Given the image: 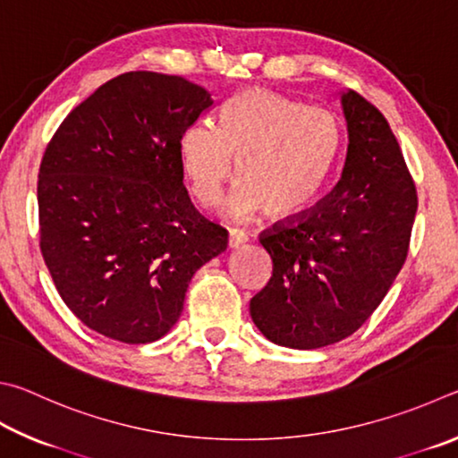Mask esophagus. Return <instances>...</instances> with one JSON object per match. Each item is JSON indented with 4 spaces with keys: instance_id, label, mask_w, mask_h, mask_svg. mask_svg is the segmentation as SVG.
<instances>
[{
    "instance_id": "esophagus-1",
    "label": "esophagus",
    "mask_w": 458,
    "mask_h": 458,
    "mask_svg": "<svg viewBox=\"0 0 458 458\" xmlns=\"http://www.w3.org/2000/svg\"><path fill=\"white\" fill-rule=\"evenodd\" d=\"M245 242H247V235L243 233V231H237V229L229 231V239H227L229 250H239V247H242Z\"/></svg>"
}]
</instances>
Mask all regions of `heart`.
I'll return each mask as SVG.
<instances>
[{
	"mask_svg": "<svg viewBox=\"0 0 458 458\" xmlns=\"http://www.w3.org/2000/svg\"><path fill=\"white\" fill-rule=\"evenodd\" d=\"M340 147L326 110L269 90H242L223 106L221 126L195 124L181 139V166L197 203L211 208L233 179L225 215L247 221L266 208L276 221L308 213L322 195Z\"/></svg>",
	"mask_w": 458,
	"mask_h": 458,
	"instance_id": "1",
	"label": "heart"
}]
</instances>
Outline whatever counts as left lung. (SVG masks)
<instances>
[{"label": "left lung", "mask_w": 458, "mask_h": 458, "mask_svg": "<svg viewBox=\"0 0 458 458\" xmlns=\"http://www.w3.org/2000/svg\"><path fill=\"white\" fill-rule=\"evenodd\" d=\"M348 147L330 195L298 219L259 235L274 274L253 295V324L293 350L330 346L354 334L403 269L416 187L382 112L342 92Z\"/></svg>", "instance_id": "1"}]
</instances>
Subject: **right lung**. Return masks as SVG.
Returning <instances> with one entry per match:
<instances>
[{"label": "right lung", "instance_id": "right-lung-1", "mask_svg": "<svg viewBox=\"0 0 458 458\" xmlns=\"http://www.w3.org/2000/svg\"><path fill=\"white\" fill-rule=\"evenodd\" d=\"M211 106L182 76L126 72L78 104L44 152L39 250L72 314L110 340L163 338L195 271L227 250L182 184L181 139Z\"/></svg>", "mask_w": 458, "mask_h": 458}]
</instances>
